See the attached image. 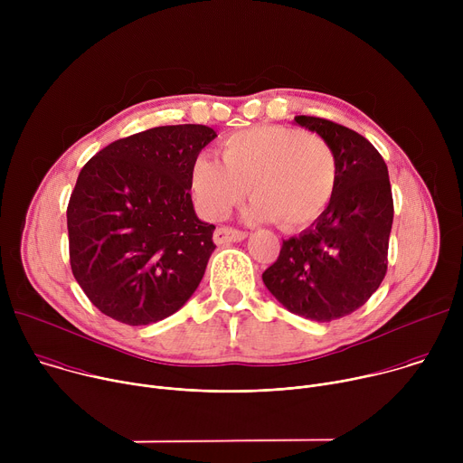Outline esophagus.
<instances>
[{
  "instance_id": "34e87169",
  "label": "esophagus",
  "mask_w": 463,
  "mask_h": 463,
  "mask_svg": "<svg viewBox=\"0 0 463 463\" xmlns=\"http://www.w3.org/2000/svg\"><path fill=\"white\" fill-rule=\"evenodd\" d=\"M247 234L243 231L232 229V227H220L214 231V241L218 245L222 243H231V241H241Z\"/></svg>"
}]
</instances>
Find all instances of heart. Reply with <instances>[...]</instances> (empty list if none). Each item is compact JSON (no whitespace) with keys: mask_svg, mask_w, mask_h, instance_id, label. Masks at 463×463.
<instances>
[{"mask_svg":"<svg viewBox=\"0 0 463 463\" xmlns=\"http://www.w3.org/2000/svg\"><path fill=\"white\" fill-rule=\"evenodd\" d=\"M222 163L200 156L190 170V186L202 213L223 220L252 197L249 216L279 222L284 231L315 223L334 202L339 183L337 156L324 137L289 126H254L229 136Z\"/></svg>","mask_w":463,"mask_h":463,"instance_id":"1","label":"heart"}]
</instances>
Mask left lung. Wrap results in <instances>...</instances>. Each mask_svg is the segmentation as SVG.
Segmentation results:
<instances>
[{"instance_id":"8db88e82","label":"left lung","mask_w":463,"mask_h":463,"mask_svg":"<svg viewBox=\"0 0 463 463\" xmlns=\"http://www.w3.org/2000/svg\"><path fill=\"white\" fill-rule=\"evenodd\" d=\"M295 122L332 145L337 192L315 223L284 240L261 279L291 313L329 322L359 309L386 275L392 188L381 154L357 131L320 117L298 115Z\"/></svg>"}]
</instances>
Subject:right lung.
<instances>
[{"label": "right lung", "instance_id": "obj_1", "mask_svg": "<svg viewBox=\"0 0 463 463\" xmlns=\"http://www.w3.org/2000/svg\"><path fill=\"white\" fill-rule=\"evenodd\" d=\"M214 137L203 124L157 126L108 145L80 170L68 205L70 261L104 315L146 326L200 286L216 227L195 216L190 170Z\"/></svg>", "mask_w": 463, "mask_h": 463}]
</instances>
